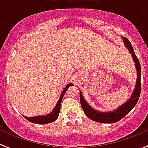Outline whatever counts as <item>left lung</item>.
Here are the masks:
<instances>
[{"instance_id": "1", "label": "left lung", "mask_w": 148, "mask_h": 148, "mask_svg": "<svg viewBox=\"0 0 148 148\" xmlns=\"http://www.w3.org/2000/svg\"><path fill=\"white\" fill-rule=\"evenodd\" d=\"M124 42H125V47H127L129 50L130 53L132 54L133 60H134V64H135L136 69H137V81H136L135 88H134L132 96L130 97V99L127 100L125 104H123L122 106L119 107L117 109L108 112H102L95 110L94 108L91 107L88 104V102L85 100L83 95L82 94V92L79 91L80 95V102L82 109H83L84 113L86 114V116L88 119H90L92 121H97L100 123H115L117 121H120L121 119L127 114H128L133 108L136 106V104L138 102L139 97L140 95V87H141V83H140V65L139 62L138 57L136 56L134 53V49L132 46V43L130 41L125 37H123Z\"/></svg>"}]
</instances>
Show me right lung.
Returning <instances> with one entry per match:
<instances>
[{"label": "right lung", "mask_w": 148, "mask_h": 148, "mask_svg": "<svg viewBox=\"0 0 148 148\" xmlns=\"http://www.w3.org/2000/svg\"><path fill=\"white\" fill-rule=\"evenodd\" d=\"M73 86V84L69 83L68 84L66 87L64 88V89L62 90V93L60 95V99L59 101L56 103V106H55L54 109L53 110V112L51 113H49L48 114H46V115H42V116H35V117H25V119L27 120H28L29 121L32 123H34V124H39V125H44V124H48V123H51L53 121H56L57 119L58 116H59V114H60V106H61V102H62V98L64 96L65 93L67 91V89L69 88V87Z\"/></svg>", "instance_id": "1"}]
</instances>
